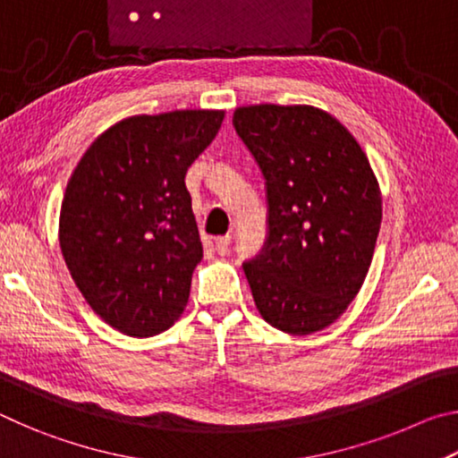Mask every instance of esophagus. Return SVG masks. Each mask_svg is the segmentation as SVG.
I'll list each match as a JSON object with an SVG mask.
<instances>
[{"instance_id": "1", "label": "esophagus", "mask_w": 458, "mask_h": 458, "mask_svg": "<svg viewBox=\"0 0 458 458\" xmlns=\"http://www.w3.org/2000/svg\"><path fill=\"white\" fill-rule=\"evenodd\" d=\"M214 246H216V252L218 254H226L228 252V246H230V236H216L214 238Z\"/></svg>"}]
</instances>
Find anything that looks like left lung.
Segmentation results:
<instances>
[{"instance_id": "left-lung-1", "label": "left lung", "mask_w": 458, "mask_h": 458, "mask_svg": "<svg viewBox=\"0 0 458 458\" xmlns=\"http://www.w3.org/2000/svg\"><path fill=\"white\" fill-rule=\"evenodd\" d=\"M236 133L267 180L268 240L244 265L262 319L289 335L335 323L360 293L382 224V191L355 137L311 105H248Z\"/></svg>"}]
</instances>
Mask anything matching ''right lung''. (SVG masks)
Segmentation results:
<instances>
[{"instance_id": "right-lung-1", "label": "right lung", "mask_w": 458, "mask_h": 458, "mask_svg": "<svg viewBox=\"0 0 458 458\" xmlns=\"http://www.w3.org/2000/svg\"><path fill=\"white\" fill-rule=\"evenodd\" d=\"M224 121L216 108L133 114L76 164L60 208V250L100 319L151 337L180 319L204 259L185 174Z\"/></svg>"}]
</instances>
